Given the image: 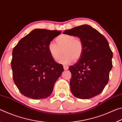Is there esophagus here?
Wrapping results in <instances>:
<instances>
[{
    "label": "esophagus",
    "mask_w": 122,
    "mask_h": 122,
    "mask_svg": "<svg viewBox=\"0 0 122 122\" xmlns=\"http://www.w3.org/2000/svg\"><path fill=\"white\" fill-rule=\"evenodd\" d=\"M68 66H66V65H63V68L65 70H67L68 69Z\"/></svg>",
    "instance_id": "obj_1"
}]
</instances>
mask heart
I'll use <instances>...</instances> for the list:
<instances>
[{
    "label": "heart",
    "instance_id": "obj_1",
    "mask_svg": "<svg viewBox=\"0 0 122 122\" xmlns=\"http://www.w3.org/2000/svg\"><path fill=\"white\" fill-rule=\"evenodd\" d=\"M56 44L51 42L48 45V49L52 58L57 60L63 53V55L59 60L62 63L68 64L81 58L84 51L83 41L71 34H62L55 39Z\"/></svg>",
    "mask_w": 122,
    "mask_h": 122
}]
</instances>
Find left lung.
Masks as SVG:
<instances>
[{"label":"left lung","mask_w":122,"mask_h":122,"mask_svg":"<svg viewBox=\"0 0 122 122\" xmlns=\"http://www.w3.org/2000/svg\"><path fill=\"white\" fill-rule=\"evenodd\" d=\"M64 34L78 36L83 41L82 56L69 69L71 74L70 86L76 97L88 99L100 94L108 83L112 67L113 54L106 38L87 25L66 30Z\"/></svg>","instance_id":"1"}]
</instances>
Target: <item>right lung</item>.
Wrapping results in <instances>:
<instances>
[{
  "mask_svg": "<svg viewBox=\"0 0 122 122\" xmlns=\"http://www.w3.org/2000/svg\"><path fill=\"white\" fill-rule=\"evenodd\" d=\"M61 31L35 29L14 47L11 67L14 83L27 97L42 99L51 95L64 69L54 61L48 45Z\"/></svg>",
  "mask_w": 122,
  "mask_h": 122,
  "instance_id": "add662e5",
  "label": "right lung"
}]
</instances>
